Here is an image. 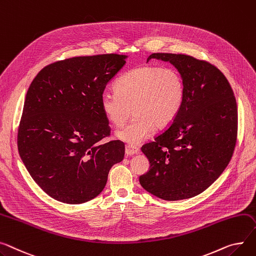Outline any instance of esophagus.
I'll return each instance as SVG.
<instances>
[{
    "label": "esophagus",
    "mask_w": 256,
    "mask_h": 256,
    "mask_svg": "<svg viewBox=\"0 0 256 256\" xmlns=\"http://www.w3.org/2000/svg\"><path fill=\"white\" fill-rule=\"evenodd\" d=\"M137 153H139V148L138 147H134V146H130V145L126 146V154L128 156L137 154Z\"/></svg>",
    "instance_id": "1"
}]
</instances>
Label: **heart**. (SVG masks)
<instances>
[{
    "instance_id": "b5f03b06",
    "label": "heart",
    "mask_w": 256,
    "mask_h": 256,
    "mask_svg": "<svg viewBox=\"0 0 256 256\" xmlns=\"http://www.w3.org/2000/svg\"><path fill=\"white\" fill-rule=\"evenodd\" d=\"M115 92L100 96V108L108 120L122 128L116 137L130 146L141 144L152 130L171 124L179 114L185 96L182 75L175 69L156 66L134 68L119 79Z\"/></svg>"
}]
</instances>
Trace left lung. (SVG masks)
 Listing matches in <instances>:
<instances>
[{"label": "left lung", "mask_w": 256, "mask_h": 256, "mask_svg": "<svg viewBox=\"0 0 256 256\" xmlns=\"http://www.w3.org/2000/svg\"><path fill=\"white\" fill-rule=\"evenodd\" d=\"M171 62L182 75V108L154 142L142 147L150 162L140 176L143 188L166 200L202 194L228 166L236 142L238 109L230 85L208 62L186 54H152Z\"/></svg>", "instance_id": "8db88e82"}]
</instances>
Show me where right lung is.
Returning a JSON list of instances; mask_svg holds the SVG:
<instances>
[{"label":"right lung","mask_w":256,"mask_h":256,"mask_svg":"<svg viewBox=\"0 0 256 256\" xmlns=\"http://www.w3.org/2000/svg\"><path fill=\"white\" fill-rule=\"evenodd\" d=\"M128 56H77L50 64L26 96L17 134L20 156L30 175L52 198L82 204L98 196L124 144L110 136L100 96Z\"/></svg>","instance_id":"add662e5"}]
</instances>
